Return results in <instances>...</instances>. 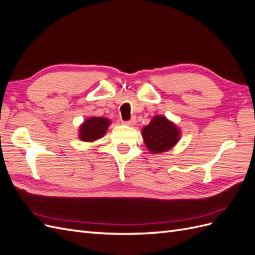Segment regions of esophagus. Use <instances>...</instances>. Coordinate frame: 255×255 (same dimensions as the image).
I'll use <instances>...</instances> for the list:
<instances>
[{
    "instance_id": "1",
    "label": "esophagus",
    "mask_w": 255,
    "mask_h": 255,
    "mask_svg": "<svg viewBox=\"0 0 255 255\" xmlns=\"http://www.w3.org/2000/svg\"><path fill=\"white\" fill-rule=\"evenodd\" d=\"M123 125H126V126H128V127H134L135 125H136V118L134 117V118H132L130 120H128V121H126V122H123Z\"/></svg>"
}]
</instances>
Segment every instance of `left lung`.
<instances>
[{
	"instance_id": "1",
	"label": "left lung",
	"mask_w": 255,
	"mask_h": 255,
	"mask_svg": "<svg viewBox=\"0 0 255 255\" xmlns=\"http://www.w3.org/2000/svg\"><path fill=\"white\" fill-rule=\"evenodd\" d=\"M181 129L163 115L154 116L148 126L142 128L144 144L152 154L167 152L179 142Z\"/></svg>"
}]
</instances>
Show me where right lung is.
Instances as JSON below:
<instances>
[{
	"label": "right lung",
	"instance_id": "add662e5",
	"mask_svg": "<svg viewBox=\"0 0 255 255\" xmlns=\"http://www.w3.org/2000/svg\"><path fill=\"white\" fill-rule=\"evenodd\" d=\"M111 120L103 117H89L85 119L79 128V138L85 142L101 139L111 126Z\"/></svg>",
	"mask_w": 255,
	"mask_h": 255
}]
</instances>
